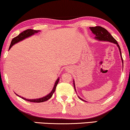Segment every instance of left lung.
Returning <instances> with one entry per match:
<instances>
[{
    "label": "left lung",
    "mask_w": 130,
    "mask_h": 130,
    "mask_svg": "<svg viewBox=\"0 0 130 130\" xmlns=\"http://www.w3.org/2000/svg\"><path fill=\"white\" fill-rule=\"evenodd\" d=\"M90 28L92 32L96 36V37H96V39H97L99 40H104V41H108L110 42H112V43H116V44L118 45L119 50V51H120V56H121L122 60V63H123V59H122V57L121 50H120L119 45H118V42H117L115 39L111 35L110 32H109L107 29H105L104 28H102V26H95V27H90ZM73 84H74V90H76V89H75L74 82L73 83ZM79 98L80 99L82 100V101H84V100L81 99L80 97H79Z\"/></svg>",
    "instance_id": "left-lung-1"
}]
</instances>
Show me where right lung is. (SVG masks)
<instances>
[{
  "mask_svg": "<svg viewBox=\"0 0 130 130\" xmlns=\"http://www.w3.org/2000/svg\"><path fill=\"white\" fill-rule=\"evenodd\" d=\"M39 31H40L39 30H34V29H26V30L23 31V32H22L21 33L19 34L18 36L14 37V38L12 39V41L11 42L10 48H9V49H10L11 47L14 44H15V43H18V42H19V41H21V40H22L23 39H24L26 38V37L30 36L32 35V34H34V33H37V32H39ZM59 80V79H57V80H56V82L55 83V85H54V87L52 91H51V93H50L48 95H47L46 96H45L42 98H40V99H26L25 98H22L23 99L25 100V101H27L28 102H31L39 103V102H43L48 101V99H50V98L52 97L53 93H54V91H55L56 86H57V84H58Z\"/></svg>",
  "mask_w": 130,
  "mask_h": 130,
  "instance_id": "add662e5",
  "label": "right lung"
}]
</instances>
